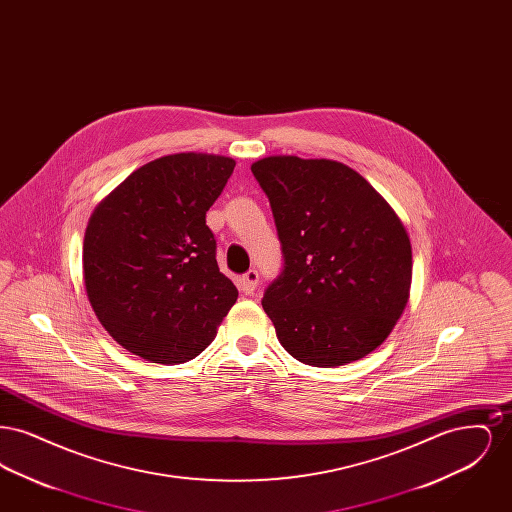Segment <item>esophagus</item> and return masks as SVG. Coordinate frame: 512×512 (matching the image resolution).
Returning <instances> with one entry per match:
<instances>
[{
    "label": "esophagus",
    "mask_w": 512,
    "mask_h": 512,
    "mask_svg": "<svg viewBox=\"0 0 512 512\" xmlns=\"http://www.w3.org/2000/svg\"><path fill=\"white\" fill-rule=\"evenodd\" d=\"M257 286H259V272L257 270H247L244 276L240 278V290L245 293V295H251V293L257 290Z\"/></svg>",
    "instance_id": "obj_1"
}]
</instances>
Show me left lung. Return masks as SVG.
Listing matches in <instances>:
<instances>
[{"label": "left lung", "instance_id": "obj_1", "mask_svg": "<svg viewBox=\"0 0 512 512\" xmlns=\"http://www.w3.org/2000/svg\"><path fill=\"white\" fill-rule=\"evenodd\" d=\"M251 172L284 253L263 295L282 347L322 368L363 359L390 336L409 301L413 251L403 222L338 161L272 155Z\"/></svg>", "mask_w": 512, "mask_h": 512}]
</instances>
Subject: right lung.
Instances as JSON below:
<instances>
[{
	"label": "right lung",
	"mask_w": 512,
	"mask_h": 512,
	"mask_svg": "<svg viewBox=\"0 0 512 512\" xmlns=\"http://www.w3.org/2000/svg\"><path fill=\"white\" fill-rule=\"evenodd\" d=\"M234 167L222 155H167L132 172L92 213L86 293L126 351L176 365L215 340L238 290L219 270L205 215Z\"/></svg>",
	"instance_id": "1"
}]
</instances>
